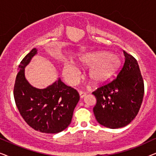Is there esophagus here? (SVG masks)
Masks as SVG:
<instances>
[{"mask_svg":"<svg viewBox=\"0 0 156 156\" xmlns=\"http://www.w3.org/2000/svg\"><path fill=\"white\" fill-rule=\"evenodd\" d=\"M79 93H80V96L81 98H84L85 96L87 95V93L84 92V91H79Z\"/></svg>","mask_w":156,"mask_h":156,"instance_id":"1","label":"esophagus"}]
</instances>
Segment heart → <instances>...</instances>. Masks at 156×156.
Listing matches in <instances>:
<instances>
[{
    "mask_svg": "<svg viewBox=\"0 0 156 156\" xmlns=\"http://www.w3.org/2000/svg\"><path fill=\"white\" fill-rule=\"evenodd\" d=\"M79 62L85 67H90L88 72L89 80L98 84L106 82L116 72L121 65V58L115 53L92 52L82 55ZM62 72L69 84H74L80 80V72L71 62L65 63Z\"/></svg>",
    "mask_w": 156,
    "mask_h": 156,
    "instance_id": "heart-1",
    "label": "heart"
}]
</instances>
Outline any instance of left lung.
Returning a JSON list of instances; mask_svg holds the SVG:
<instances>
[{"label": "left lung", "mask_w": 156, "mask_h": 156, "mask_svg": "<svg viewBox=\"0 0 156 156\" xmlns=\"http://www.w3.org/2000/svg\"><path fill=\"white\" fill-rule=\"evenodd\" d=\"M125 61L116 79L92 92L93 108L99 124L109 129L124 127L133 120L141 106L144 83L138 62L123 51Z\"/></svg>", "instance_id": "8db88e82"}]
</instances>
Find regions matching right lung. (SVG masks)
I'll return each mask as SVG.
<instances>
[{
  "label": "right lung",
  "mask_w": 156,
  "mask_h": 156,
  "mask_svg": "<svg viewBox=\"0 0 156 156\" xmlns=\"http://www.w3.org/2000/svg\"><path fill=\"white\" fill-rule=\"evenodd\" d=\"M37 53V49L33 48L19 65L14 86L15 101L30 126L42 133H57L71 123L80 94L59 78L45 89L32 86L25 76V67Z\"/></svg>",
  "instance_id": "1"
}]
</instances>
